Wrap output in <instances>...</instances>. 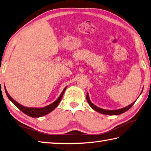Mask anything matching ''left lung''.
Wrapping results in <instances>:
<instances>
[{
    "label": "left lung",
    "instance_id": "left-lung-1",
    "mask_svg": "<svg viewBox=\"0 0 151 151\" xmlns=\"http://www.w3.org/2000/svg\"><path fill=\"white\" fill-rule=\"evenodd\" d=\"M142 92V90L141 92V94ZM86 100H87V102L88 103L89 105L90 106V107L93 109H94L98 112H99L100 114H106V115H111V116H114V115H119V114H122L123 113H124L126 111H127L128 109H129L134 104V103L135 102V101L134 102H133L130 105H129L125 107V108H121V109H115V110H107V109H102L100 108H98L96 106H95L94 104H93L91 101H90L89 96H88V94L87 93V95H86Z\"/></svg>",
    "mask_w": 151,
    "mask_h": 151
}]
</instances>
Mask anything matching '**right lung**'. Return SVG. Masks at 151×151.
Returning <instances> with one entry per match:
<instances>
[{
	"label": "right lung",
	"mask_w": 151,
	"mask_h": 151,
	"mask_svg": "<svg viewBox=\"0 0 151 151\" xmlns=\"http://www.w3.org/2000/svg\"><path fill=\"white\" fill-rule=\"evenodd\" d=\"M67 86L65 87L64 90H63L62 93L61 94V95L59 96V97L57 98V100H56L52 104H49V105L45 107H43V108H28V107H25L22 105H21V104L18 103L16 101H15L12 97L10 96L9 93H8L6 88L4 87V88H5V92H6V94L7 95L8 98H9V99L14 104V105L17 107L19 109H20L22 111L24 112V114H26L27 116H30L32 117H40L45 116V115H47L49 113H50V112L53 111V109L55 108L57 106H58L59 102H61V98L63 97V94L65 91V90L67 88Z\"/></svg>",
	"instance_id": "obj_1"
}]
</instances>
